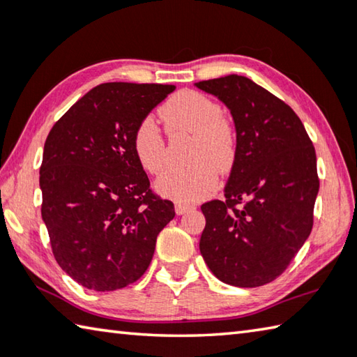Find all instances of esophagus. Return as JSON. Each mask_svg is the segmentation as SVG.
<instances>
[{"mask_svg": "<svg viewBox=\"0 0 357 357\" xmlns=\"http://www.w3.org/2000/svg\"><path fill=\"white\" fill-rule=\"evenodd\" d=\"M195 207H192V205H190V204H185V202H175V213H177L178 216L180 215H185V213H188L190 210H192Z\"/></svg>", "mask_w": 357, "mask_h": 357, "instance_id": "1", "label": "esophagus"}]
</instances>
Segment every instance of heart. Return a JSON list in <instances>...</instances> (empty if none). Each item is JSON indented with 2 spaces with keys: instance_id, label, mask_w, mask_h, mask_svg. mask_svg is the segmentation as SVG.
Masks as SVG:
<instances>
[{
  "instance_id": "heart-1",
  "label": "heart",
  "mask_w": 357,
  "mask_h": 357,
  "mask_svg": "<svg viewBox=\"0 0 357 357\" xmlns=\"http://www.w3.org/2000/svg\"><path fill=\"white\" fill-rule=\"evenodd\" d=\"M161 116L172 133H191L190 166L172 169L156 180L160 195L180 202L208 197L218 186V174L227 172L235 161V133L222 108L202 92L185 89L162 105ZM136 160L150 174H160L166 162V142L158 123L146 116L131 137Z\"/></svg>"
}]
</instances>
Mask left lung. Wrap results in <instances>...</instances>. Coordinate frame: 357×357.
Instances as JSON below:
<instances>
[{
	"instance_id": "left-lung-1",
	"label": "left lung",
	"mask_w": 357,
	"mask_h": 357,
	"mask_svg": "<svg viewBox=\"0 0 357 357\" xmlns=\"http://www.w3.org/2000/svg\"><path fill=\"white\" fill-rule=\"evenodd\" d=\"M196 86L227 106L236 130L224 199L201 207V254L222 282L265 285L285 271L314 226V144L296 112L252 79L227 75Z\"/></svg>"
}]
</instances>
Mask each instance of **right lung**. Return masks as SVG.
<instances>
[{
    "instance_id": "1",
    "label": "right lung",
    "mask_w": 357,
    "mask_h": 357,
    "mask_svg": "<svg viewBox=\"0 0 357 357\" xmlns=\"http://www.w3.org/2000/svg\"><path fill=\"white\" fill-rule=\"evenodd\" d=\"M172 84L103 83L53 125L40 166L42 220L58 265L96 291L123 289L152 261L174 204L150 190L131 137Z\"/></svg>"
}]
</instances>
